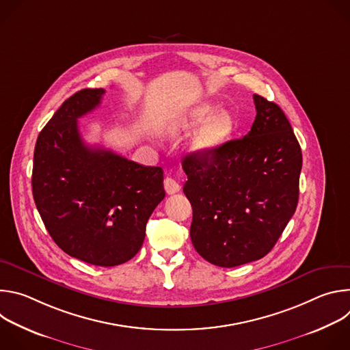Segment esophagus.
<instances>
[{
  "instance_id": "obj_1",
  "label": "esophagus",
  "mask_w": 350,
  "mask_h": 350,
  "mask_svg": "<svg viewBox=\"0 0 350 350\" xmlns=\"http://www.w3.org/2000/svg\"><path fill=\"white\" fill-rule=\"evenodd\" d=\"M163 185H165V189H166V192L169 195H173V193L178 192L180 188H181L180 184L174 178H172V177H166L165 181H163Z\"/></svg>"
}]
</instances>
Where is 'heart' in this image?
<instances>
[{
    "instance_id": "heart-1",
    "label": "heart",
    "mask_w": 350,
    "mask_h": 350,
    "mask_svg": "<svg viewBox=\"0 0 350 350\" xmlns=\"http://www.w3.org/2000/svg\"><path fill=\"white\" fill-rule=\"evenodd\" d=\"M199 126L189 139V151L193 155H209L220 148L234 131L232 115L212 104L204 103L192 108L180 122L181 130H191Z\"/></svg>"
}]
</instances>
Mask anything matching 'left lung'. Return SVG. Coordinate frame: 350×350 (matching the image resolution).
Wrapping results in <instances>:
<instances>
[{"label": "left lung", "mask_w": 350, "mask_h": 350, "mask_svg": "<svg viewBox=\"0 0 350 350\" xmlns=\"http://www.w3.org/2000/svg\"><path fill=\"white\" fill-rule=\"evenodd\" d=\"M254 101L256 118L245 137L224 142L209 155L183 159L192 245L220 267L266 256L299 199L301 145L277 104L258 94Z\"/></svg>", "instance_id": "8db88e82"}]
</instances>
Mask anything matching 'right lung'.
<instances>
[{
	"instance_id": "obj_1",
	"label": "right lung",
	"mask_w": 350,
	"mask_h": 350,
	"mask_svg": "<svg viewBox=\"0 0 350 350\" xmlns=\"http://www.w3.org/2000/svg\"><path fill=\"white\" fill-rule=\"evenodd\" d=\"M104 94V88L77 91L41 130L31 188L44 226L62 251L111 267L137 255L165 189L162 167L138 165L83 141L77 119L101 104Z\"/></svg>"
}]
</instances>
